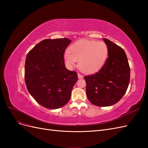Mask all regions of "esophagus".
<instances>
[{"label": "esophagus", "instance_id": "34e87169", "mask_svg": "<svg viewBox=\"0 0 148 148\" xmlns=\"http://www.w3.org/2000/svg\"><path fill=\"white\" fill-rule=\"evenodd\" d=\"M78 78H83V76L82 75H81V74H79V73H78Z\"/></svg>", "mask_w": 148, "mask_h": 148}]
</instances>
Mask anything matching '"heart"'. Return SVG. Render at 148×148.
<instances>
[{"instance_id": "b5f03b06", "label": "heart", "mask_w": 148, "mask_h": 148, "mask_svg": "<svg viewBox=\"0 0 148 148\" xmlns=\"http://www.w3.org/2000/svg\"><path fill=\"white\" fill-rule=\"evenodd\" d=\"M107 55L108 47L105 42L83 39L71 44L69 51L65 52L64 59L69 69H73L78 60L80 70L86 73H91L101 68Z\"/></svg>"}]
</instances>
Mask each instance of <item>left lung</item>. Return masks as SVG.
<instances>
[{
    "label": "left lung",
    "instance_id": "left-lung-1",
    "mask_svg": "<svg viewBox=\"0 0 148 148\" xmlns=\"http://www.w3.org/2000/svg\"><path fill=\"white\" fill-rule=\"evenodd\" d=\"M108 58L100 70L84 78L86 95L92 104L99 107L112 106L126 92L130 82V69L122 48L106 38Z\"/></svg>",
    "mask_w": 148,
    "mask_h": 148
}]
</instances>
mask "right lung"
<instances>
[{"label": "right lung", "instance_id": "1", "mask_svg": "<svg viewBox=\"0 0 148 148\" xmlns=\"http://www.w3.org/2000/svg\"><path fill=\"white\" fill-rule=\"evenodd\" d=\"M70 42L67 38L44 39L26 56V88L36 101L46 108L64 106L78 79L77 72L66 69L64 64V52Z\"/></svg>", "mask_w": 148, "mask_h": 148}]
</instances>
